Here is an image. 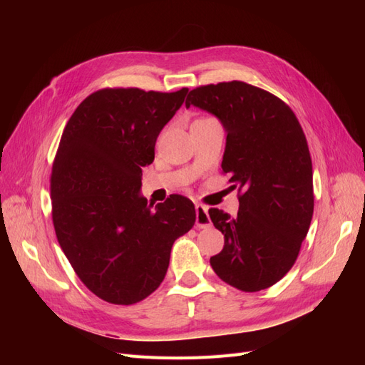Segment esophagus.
<instances>
[{"instance_id": "34e87169", "label": "esophagus", "mask_w": 365, "mask_h": 365, "mask_svg": "<svg viewBox=\"0 0 365 365\" xmlns=\"http://www.w3.org/2000/svg\"><path fill=\"white\" fill-rule=\"evenodd\" d=\"M195 210H196V227L208 228L212 225V220H210V216H208V208L205 205L196 204Z\"/></svg>"}]
</instances>
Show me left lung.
I'll return each mask as SVG.
<instances>
[{
    "label": "left lung",
    "mask_w": 365,
    "mask_h": 365,
    "mask_svg": "<svg viewBox=\"0 0 365 365\" xmlns=\"http://www.w3.org/2000/svg\"><path fill=\"white\" fill-rule=\"evenodd\" d=\"M190 105L219 118L227 132L222 170L244 190L231 217L210 208L224 248L210 259L225 283L245 292L283 279L300 252L314 215L312 160L292 109L245 82L195 88Z\"/></svg>",
    "instance_id": "1"
}]
</instances>
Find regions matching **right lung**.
Segmentation results:
<instances>
[{"instance_id":"obj_1","label":"right lung","mask_w":365,"mask_h":365,"mask_svg":"<svg viewBox=\"0 0 365 365\" xmlns=\"http://www.w3.org/2000/svg\"><path fill=\"white\" fill-rule=\"evenodd\" d=\"M187 91L105 88L63 129L50 180L54 231L77 277L108 303L134 304L155 291L173 242L196 220L181 195L153 208L140 193L141 168Z\"/></svg>"}]
</instances>
